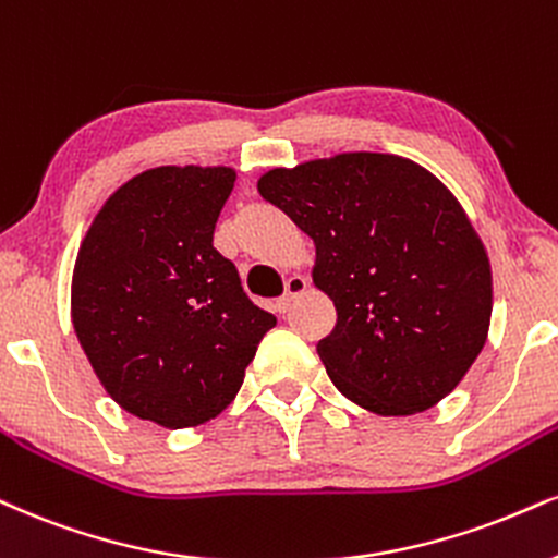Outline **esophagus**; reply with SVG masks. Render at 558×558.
Listing matches in <instances>:
<instances>
[{"label": "esophagus", "instance_id": "obj_1", "mask_svg": "<svg viewBox=\"0 0 558 558\" xmlns=\"http://www.w3.org/2000/svg\"><path fill=\"white\" fill-rule=\"evenodd\" d=\"M305 290H307V279H305V277H300V274H294V277L287 279V284H284V294H281L279 302H277L279 313H287V311H290V307L294 305V300H298L300 294H305Z\"/></svg>", "mask_w": 558, "mask_h": 558}]
</instances>
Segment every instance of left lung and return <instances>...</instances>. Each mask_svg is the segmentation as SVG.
Listing matches in <instances>:
<instances>
[{
	"instance_id": "left-lung-1",
	"label": "left lung",
	"mask_w": 558,
	"mask_h": 558,
	"mask_svg": "<svg viewBox=\"0 0 558 558\" xmlns=\"http://www.w3.org/2000/svg\"><path fill=\"white\" fill-rule=\"evenodd\" d=\"M258 194L315 243L313 281L336 305L318 354L336 388L380 416L452 393L492 320L489 258L458 198L377 153L268 170Z\"/></svg>"
}]
</instances>
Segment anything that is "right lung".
Masks as SVG:
<instances>
[{"mask_svg":"<svg viewBox=\"0 0 558 558\" xmlns=\"http://www.w3.org/2000/svg\"><path fill=\"white\" fill-rule=\"evenodd\" d=\"M235 170L162 165L102 204L72 277V323L129 414L183 429L222 414L277 318L243 292L215 225Z\"/></svg>","mask_w":558,"mask_h":558,"instance_id":"add662e5","label":"right lung"}]
</instances>
